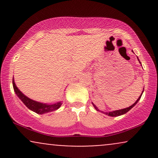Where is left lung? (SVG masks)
<instances>
[{
  "label": "left lung",
  "instance_id": "left-lung-1",
  "mask_svg": "<svg viewBox=\"0 0 158 158\" xmlns=\"http://www.w3.org/2000/svg\"><path fill=\"white\" fill-rule=\"evenodd\" d=\"M137 59H138L139 62L140 63V61H139V59H138V58H137ZM140 64H141V63H140ZM143 90H144V88H143ZM143 93V90L142 94H140V96H139V97L138 99H137V101H136V102H135V103H134L133 105H131V106L128 107V108H123V109H120V110H113V111H109V112H104V111H101V110H100V111L102 112V113H103V114H106V115H108V116H110V117H118V116H120V115H123V114H126L127 112H128V111H129V110H131V108H133V107L135 106V105L137 104V103L139 102V99H140V98H141V96H142ZM92 104H93V106H94V108H95V109L97 110H98V111H99V110L98 109V108H97V107L95 105H94L93 102H92Z\"/></svg>",
  "mask_w": 158,
  "mask_h": 158
}]
</instances>
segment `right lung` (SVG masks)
Segmentation results:
<instances>
[{"label": "right lung", "mask_w": 158, "mask_h": 158, "mask_svg": "<svg viewBox=\"0 0 158 158\" xmlns=\"http://www.w3.org/2000/svg\"><path fill=\"white\" fill-rule=\"evenodd\" d=\"M12 85H13L14 90H15L18 97L22 101L23 104H24L29 109L35 112L36 114H44L49 113V112L53 111V110L59 109L61 105H62V102H58L53 103V104H48V103L39 102H37V101L33 100V99H30V98L27 97V96H25L24 94L17 88V86H16L15 83V81H14V78L12 79Z\"/></svg>", "instance_id": "add662e5"}]
</instances>
